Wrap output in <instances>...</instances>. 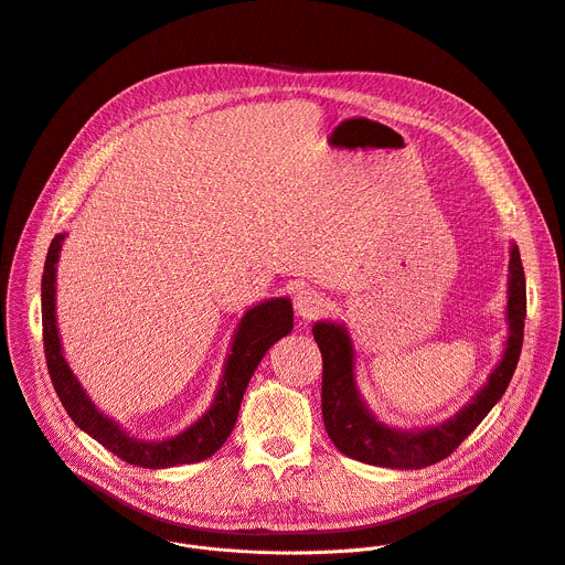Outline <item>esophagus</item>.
<instances>
[{
	"label": "esophagus",
	"mask_w": 565,
	"mask_h": 565,
	"mask_svg": "<svg viewBox=\"0 0 565 565\" xmlns=\"http://www.w3.org/2000/svg\"><path fill=\"white\" fill-rule=\"evenodd\" d=\"M324 308H327V301H324V297H321L317 290L301 288V290L295 295V310H297V317L303 319L306 324H310V321H315L321 312H324Z\"/></svg>",
	"instance_id": "1"
}]
</instances>
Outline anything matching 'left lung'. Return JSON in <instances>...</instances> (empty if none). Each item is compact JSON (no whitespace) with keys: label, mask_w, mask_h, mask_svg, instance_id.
Here are the masks:
<instances>
[{"label":"left lung","mask_w":565,"mask_h":565,"mask_svg":"<svg viewBox=\"0 0 565 565\" xmlns=\"http://www.w3.org/2000/svg\"><path fill=\"white\" fill-rule=\"evenodd\" d=\"M508 292L510 338L501 364L456 418L420 434L395 431L375 423L355 388L353 347L347 331L338 324H329V321L315 324L312 338L321 351V364H324L321 369V416H324L327 434L335 447L349 458L391 469H423L451 456L503 397L519 364L527 297L525 273L516 246H512L510 253Z\"/></svg>","instance_id":"left-lung-1"}]
</instances>
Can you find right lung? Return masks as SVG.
Returning <instances> with one entry per match:
<instances>
[{
    "label": "right lung",
    "instance_id": "1",
    "mask_svg": "<svg viewBox=\"0 0 565 565\" xmlns=\"http://www.w3.org/2000/svg\"><path fill=\"white\" fill-rule=\"evenodd\" d=\"M64 234L51 241L42 275V338L44 355L53 388L71 420L96 438L103 447L116 454L120 460L147 469H163L174 465L201 462L210 458L234 429L241 399L246 386L259 366L266 351L292 331V303L290 299H270L246 312L232 342V353L225 364V373L210 412L194 423L188 431L163 443H147L129 438L116 423L96 412L87 393L79 388L68 364L62 358V347L55 329V264L60 257Z\"/></svg>",
    "mask_w": 565,
    "mask_h": 565
}]
</instances>
